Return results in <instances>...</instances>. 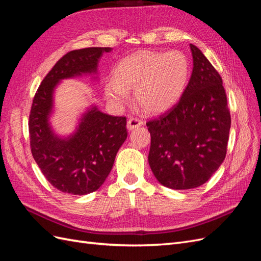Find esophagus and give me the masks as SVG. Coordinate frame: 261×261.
Returning <instances> with one entry per match:
<instances>
[{"instance_id":"1","label":"esophagus","mask_w":261,"mask_h":261,"mask_svg":"<svg viewBox=\"0 0 261 261\" xmlns=\"http://www.w3.org/2000/svg\"><path fill=\"white\" fill-rule=\"evenodd\" d=\"M143 125V122L136 117H132L127 121V129L128 130H133L137 127H140V126Z\"/></svg>"}]
</instances>
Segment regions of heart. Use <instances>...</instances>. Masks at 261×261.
Segmentation results:
<instances>
[{"label": "heart", "mask_w": 261, "mask_h": 261, "mask_svg": "<svg viewBox=\"0 0 261 261\" xmlns=\"http://www.w3.org/2000/svg\"><path fill=\"white\" fill-rule=\"evenodd\" d=\"M191 63L180 51H140L116 65L106 84V96L112 105L129 102L134 90L137 103L149 114H161L174 107L186 89Z\"/></svg>", "instance_id": "b5f03b06"}]
</instances>
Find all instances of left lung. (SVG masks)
<instances>
[{
	"label": "left lung",
	"mask_w": 261,
	"mask_h": 261,
	"mask_svg": "<svg viewBox=\"0 0 261 261\" xmlns=\"http://www.w3.org/2000/svg\"><path fill=\"white\" fill-rule=\"evenodd\" d=\"M191 51L194 66L183 96L147 123L149 165L158 181L172 189L206 183L224 160L231 128L222 78L196 45Z\"/></svg>",
	"instance_id": "obj_1"
}]
</instances>
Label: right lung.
<instances>
[{
	"instance_id": "right-lung-1",
	"label": "right lung",
	"mask_w": 261,
	"mask_h": 261,
	"mask_svg": "<svg viewBox=\"0 0 261 261\" xmlns=\"http://www.w3.org/2000/svg\"><path fill=\"white\" fill-rule=\"evenodd\" d=\"M112 48H86L65 54L44 77L29 115L31 153L50 184L72 195L90 194L105 183L118 149L127 138L126 117L112 116L91 106L75 130L60 136L52 128L54 91L63 80L96 75L98 63Z\"/></svg>"
}]
</instances>
